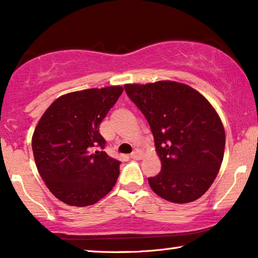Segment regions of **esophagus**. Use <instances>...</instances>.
Instances as JSON below:
<instances>
[{"mask_svg": "<svg viewBox=\"0 0 258 258\" xmlns=\"http://www.w3.org/2000/svg\"><path fill=\"white\" fill-rule=\"evenodd\" d=\"M141 157H143V153H141L140 151H134V152H132V153H131V159H141Z\"/></svg>", "mask_w": 258, "mask_h": 258, "instance_id": "1", "label": "esophagus"}]
</instances>
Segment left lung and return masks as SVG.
I'll list each match as a JSON object with an SVG mask.
<instances>
[{
  "mask_svg": "<svg viewBox=\"0 0 258 258\" xmlns=\"http://www.w3.org/2000/svg\"><path fill=\"white\" fill-rule=\"evenodd\" d=\"M125 91L147 119L161 160L148 177L155 194L174 203L201 198L219 173L226 133L222 121L197 90L172 81L126 84Z\"/></svg>",
  "mask_w": 258,
  "mask_h": 258,
  "instance_id": "obj_1",
  "label": "left lung"
}]
</instances>
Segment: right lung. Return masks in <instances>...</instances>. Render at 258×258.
<instances>
[{
    "instance_id": "add662e5",
    "label": "right lung",
    "mask_w": 258,
    "mask_h": 258,
    "mask_svg": "<svg viewBox=\"0 0 258 258\" xmlns=\"http://www.w3.org/2000/svg\"><path fill=\"white\" fill-rule=\"evenodd\" d=\"M124 91L106 86L63 94L46 108L32 134L38 173L69 206H91L117 182L120 161L103 151L99 125Z\"/></svg>"
}]
</instances>
